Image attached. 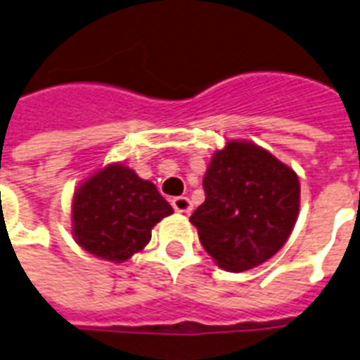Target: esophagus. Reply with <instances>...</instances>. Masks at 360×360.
Wrapping results in <instances>:
<instances>
[{
	"label": "esophagus",
	"mask_w": 360,
	"mask_h": 360,
	"mask_svg": "<svg viewBox=\"0 0 360 360\" xmlns=\"http://www.w3.org/2000/svg\"><path fill=\"white\" fill-rule=\"evenodd\" d=\"M172 207L177 211V213H191L192 211V203L186 196H177L172 200Z\"/></svg>",
	"instance_id": "34e87169"
}]
</instances>
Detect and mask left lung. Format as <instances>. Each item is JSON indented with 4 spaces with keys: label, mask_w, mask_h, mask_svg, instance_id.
Wrapping results in <instances>:
<instances>
[{
    "label": "left lung",
    "mask_w": 360,
    "mask_h": 360,
    "mask_svg": "<svg viewBox=\"0 0 360 360\" xmlns=\"http://www.w3.org/2000/svg\"><path fill=\"white\" fill-rule=\"evenodd\" d=\"M205 202L192 213L203 248L224 271H248L285 245L299 217L301 185L290 166L245 140L214 151Z\"/></svg>",
    "instance_id": "1"
}]
</instances>
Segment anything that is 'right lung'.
Returning <instances> with one entry per match:
<instances>
[{
  "mask_svg": "<svg viewBox=\"0 0 360 360\" xmlns=\"http://www.w3.org/2000/svg\"><path fill=\"white\" fill-rule=\"evenodd\" d=\"M174 213L157 186L121 162L97 169L72 196V237L93 256L123 263L151 240V230Z\"/></svg>",
  "mask_w": 360,
  "mask_h": 360,
  "instance_id": "add662e5",
  "label": "right lung"
}]
</instances>
